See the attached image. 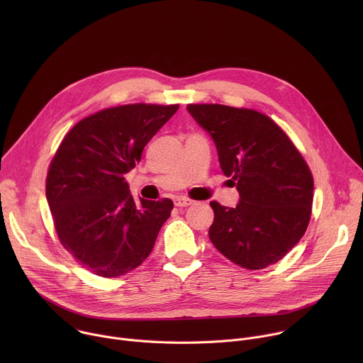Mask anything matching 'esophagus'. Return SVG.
I'll use <instances>...</instances> for the list:
<instances>
[{
  "instance_id": "34e87169",
  "label": "esophagus",
  "mask_w": 363,
  "mask_h": 363,
  "mask_svg": "<svg viewBox=\"0 0 363 363\" xmlns=\"http://www.w3.org/2000/svg\"><path fill=\"white\" fill-rule=\"evenodd\" d=\"M174 203H175V206H189L192 203V199H189L186 196H175Z\"/></svg>"
}]
</instances>
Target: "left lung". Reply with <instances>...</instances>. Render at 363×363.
I'll return each mask as SVG.
<instances>
[{"mask_svg":"<svg viewBox=\"0 0 363 363\" xmlns=\"http://www.w3.org/2000/svg\"><path fill=\"white\" fill-rule=\"evenodd\" d=\"M186 111L213 138L221 169L240 194L235 208L211 202V242L244 269L277 263L303 237L312 214L313 177L300 152L255 111L223 105Z\"/></svg>","mask_w":363,"mask_h":363,"instance_id":"obj_1","label":"left lung"}]
</instances>
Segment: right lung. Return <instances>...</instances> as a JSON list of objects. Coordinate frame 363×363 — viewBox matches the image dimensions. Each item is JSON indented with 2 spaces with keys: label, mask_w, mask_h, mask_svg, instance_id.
Returning <instances> with one entry per match:
<instances>
[{
  "label": "right lung",
  "mask_w": 363,
  "mask_h": 363,
  "mask_svg": "<svg viewBox=\"0 0 363 363\" xmlns=\"http://www.w3.org/2000/svg\"><path fill=\"white\" fill-rule=\"evenodd\" d=\"M178 105H126L80 121L50 164L45 196L63 247L93 274L118 277L150 254L174 203L130 194L125 175Z\"/></svg>",
  "instance_id": "1"
}]
</instances>
